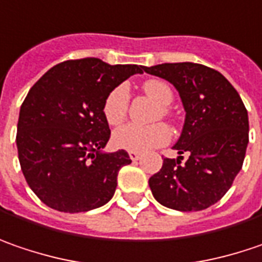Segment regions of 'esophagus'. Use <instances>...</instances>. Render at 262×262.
Masks as SVG:
<instances>
[{"label": "esophagus", "instance_id": "esophagus-1", "mask_svg": "<svg viewBox=\"0 0 262 262\" xmlns=\"http://www.w3.org/2000/svg\"><path fill=\"white\" fill-rule=\"evenodd\" d=\"M128 155H129L131 161H134V162H136V161H138V159L141 158V153H138V151H136V150H129L128 151Z\"/></svg>", "mask_w": 262, "mask_h": 262}]
</instances>
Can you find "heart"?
I'll return each instance as SVG.
<instances>
[{"label":"heart","instance_id":"1","mask_svg":"<svg viewBox=\"0 0 262 262\" xmlns=\"http://www.w3.org/2000/svg\"><path fill=\"white\" fill-rule=\"evenodd\" d=\"M143 91L147 97L159 103V109L156 112V118L172 119V112L169 109V103L174 98L171 86L162 79H147L143 82ZM129 107V91L126 85H118L113 88L103 103V115L106 121L113 126L121 125L126 119ZM171 138L169 128L162 122L151 125L128 124L116 129L113 134V143L116 147L125 150L146 151L164 146Z\"/></svg>","mask_w":262,"mask_h":262}]
</instances>
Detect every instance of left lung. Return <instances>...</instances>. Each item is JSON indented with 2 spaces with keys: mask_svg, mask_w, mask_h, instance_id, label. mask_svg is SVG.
<instances>
[{
  "mask_svg": "<svg viewBox=\"0 0 262 262\" xmlns=\"http://www.w3.org/2000/svg\"><path fill=\"white\" fill-rule=\"evenodd\" d=\"M176 86L184 111L183 133L174 149L149 178L155 199L166 208L189 212L216 203L242 169L249 141L248 111L239 93L221 75L198 63H164L144 68ZM181 154L189 158L182 162Z\"/></svg>",
  "mask_w": 262,
  "mask_h": 262,
  "instance_id": "left-lung-1",
  "label": "left lung"
}]
</instances>
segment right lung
I'll use <instances>...</instances> for the list:
<instances>
[{
    "label": "right lung",
    "mask_w": 262,
    "mask_h": 262,
    "mask_svg": "<svg viewBox=\"0 0 262 262\" xmlns=\"http://www.w3.org/2000/svg\"><path fill=\"white\" fill-rule=\"evenodd\" d=\"M137 64L96 57L68 60L44 73L21 103L17 151L32 191L60 212H85L112 199L118 172L131 164L125 150L103 153L111 138L103 103Z\"/></svg>",
    "instance_id": "obj_1"
}]
</instances>
